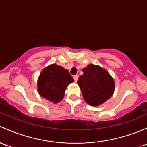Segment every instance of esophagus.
<instances>
[{
    "label": "esophagus",
    "instance_id": "obj_1",
    "mask_svg": "<svg viewBox=\"0 0 147 147\" xmlns=\"http://www.w3.org/2000/svg\"><path fill=\"white\" fill-rule=\"evenodd\" d=\"M78 75H74V79L75 81V82H77L78 81Z\"/></svg>",
    "mask_w": 147,
    "mask_h": 147
}]
</instances>
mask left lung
I'll list each match as a JSON object with an SVG mask.
<instances>
[{
  "instance_id": "8db88e82",
  "label": "left lung",
  "mask_w": 147,
  "mask_h": 147,
  "mask_svg": "<svg viewBox=\"0 0 147 147\" xmlns=\"http://www.w3.org/2000/svg\"><path fill=\"white\" fill-rule=\"evenodd\" d=\"M78 84L84 100L92 106H98L105 102L114 93L115 83L107 71L100 66L88 65L82 69Z\"/></svg>"
}]
</instances>
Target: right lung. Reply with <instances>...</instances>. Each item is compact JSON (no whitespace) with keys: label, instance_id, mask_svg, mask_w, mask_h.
<instances>
[{"label":"right lung","instance_id":"1","mask_svg":"<svg viewBox=\"0 0 147 147\" xmlns=\"http://www.w3.org/2000/svg\"><path fill=\"white\" fill-rule=\"evenodd\" d=\"M74 82L69 71L57 64L45 68L38 78V91L47 100L57 103L63 99L68 85Z\"/></svg>","mask_w":147,"mask_h":147}]
</instances>
